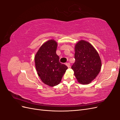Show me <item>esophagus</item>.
Returning a JSON list of instances; mask_svg holds the SVG:
<instances>
[{"label": "esophagus", "instance_id": "34e87169", "mask_svg": "<svg viewBox=\"0 0 120 120\" xmlns=\"http://www.w3.org/2000/svg\"><path fill=\"white\" fill-rule=\"evenodd\" d=\"M66 66H67L68 68H70V64H69L68 63H66Z\"/></svg>", "mask_w": 120, "mask_h": 120}]
</instances>
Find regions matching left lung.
<instances>
[{
    "instance_id": "1",
    "label": "left lung",
    "mask_w": 120,
    "mask_h": 120,
    "mask_svg": "<svg viewBox=\"0 0 120 120\" xmlns=\"http://www.w3.org/2000/svg\"><path fill=\"white\" fill-rule=\"evenodd\" d=\"M75 63L71 68L77 81L88 85L97 77L101 70V61L97 50L89 42L81 40L75 46Z\"/></svg>"
}]
</instances>
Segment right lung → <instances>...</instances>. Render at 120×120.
I'll return each instance as SVG.
<instances>
[{
	"label": "right lung",
	"mask_w": 120,
	"mask_h": 120,
	"mask_svg": "<svg viewBox=\"0 0 120 120\" xmlns=\"http://www.w3.org/2000/svg\"><path fill=\"white\" fill-rule=\"evenodd\" d=\"M57 42L50 39L43 43L34 56L35 66L41 81L49 86L59 85L68 67L61 64L56 53Z\"/></svg>",
	"instance_id": "add662e5"
}]
</instances>
